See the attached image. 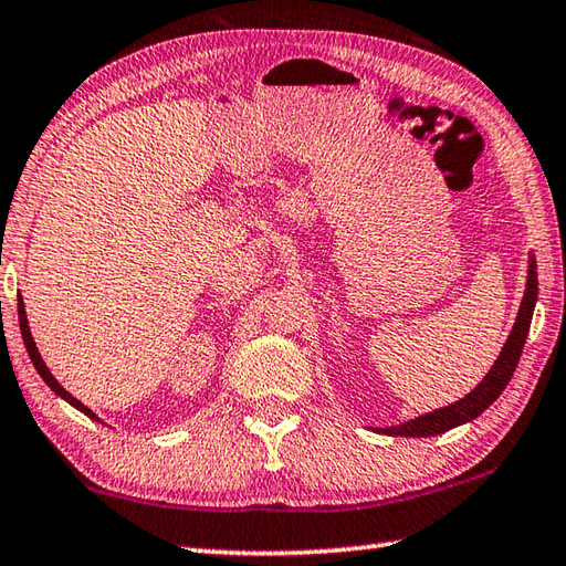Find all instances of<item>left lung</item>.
Returning <instances> with one entry per match:
<instances>
[{
    "instance_id": "8db88e82",
    "label": "left lung",
    "mask_w": 566,
    "mask_h": 566,
    "mask_svg": "<svg viewBox=\"0 0 566 566\" xmlns=\"http://www.w3.org/2000/svg\"><path fill=\"white\" fill-rule=\"evenodd\" d=\"M535 302H537V264H535V254H530L523 304H520L517 318L513 324L511 336H507L505 346L501 350V356H497V360L493 363V368L485 373V378L459 402L434 409V412H427L422 417H415V419H409V422L375 429V431H380V434H387V437H437V434H444V431L467 424V422H471V419L483 415L485 409H489L497 400V397H501L505 385L513 378L517 360H520V356H523V346H525V338L530 331V321H533Z\"/></svg>"
}]
</instances>
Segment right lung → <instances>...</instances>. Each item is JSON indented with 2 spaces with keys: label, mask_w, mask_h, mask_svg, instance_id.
Masks as SVG:
<instances>
[{
  "label": "right lung",
  "mask_w": 566,
  "mask_h": 566,
  "mask_svg": "<svg viewBox=\"0 0 566 566\" xmlns=\"http://www.w3.org/2000/svg\"><path fill=\"white\" fill-rule=\"evenodd\" d=\"M19 328H21V338H24V346H27V353H29L31 363H33V368L39 370V375L43 378V382H46L55 395L63 397L65 402L73 405V407L77 409V412H83L85 417H91V419H95V422H99V417L93 412V409H91V407H85L81 400H75V397H73L71 392H65V387H63L59 380H55L53 375H51V370L46 368V363H43L41 353H39V348H36V343H33L31 328H29V318H27V308H24V298H21V294H19Z\"/></svg>",
  "instance_id": "add662e5"
}]
</instances>
